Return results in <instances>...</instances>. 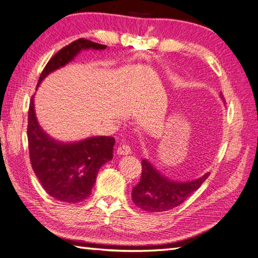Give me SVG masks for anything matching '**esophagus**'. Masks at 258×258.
Masks as SVG:
<instances>
[{"instance_id": "34e87169", "label": "esophagus", "mask_w": 258, "mask_h": 258, "mask_svg": "<svg viewBox=\"0 0 258 258\" xmlns=\"http://www.w3.org/2000/svg\"><path fill=\"white\" fill-rule=\"evenodd\" d=\"M117 154L118 155H128V154H131V147L128 145H125V144H123V145H121L117 148Z\"/></svg>"}]
</instances>
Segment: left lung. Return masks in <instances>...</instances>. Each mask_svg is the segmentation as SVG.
I'll return each instance as SVG.
<instances>
[{"label": "left lung", "instance_id": "obj_1", "mask_svg": "<svg viewBox=\"0 0 258 258\" xmlns=\"http://www.w3.org/2000/svg\"><path fill=\"white\" fill-rule=\"evenodd\" d=\"M142 168L141 180L133 188L132 199L135 206L147 212H164L181 205L210 175L207 172L196 180L173 181L161 175L146 159L142 160Z\"/></svg>", "mask_w": 258, "mask_h": 258}]
</instances>
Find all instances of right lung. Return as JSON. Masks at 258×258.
<instances>
[{
	"label": "right lung",
	"instance_id": "right-lung-1",
	"mask_svg": "<svg viewBox=\"0 0 258 258\" xmlns=\"http://www.w3.org/2000/svg\"><path fill=\"white\" fill-rule=\"evenodd\" d=\"M105 48V45L85 38L73 41L48 61L37 87L52 71L74 60L81 50H103ZM27 137L35 175L48 195L64 203H78L91 195L98 171L113 158L115 144L114 137L111 136H93L70 143L51 139L39 126L35 114L34 97L28 110Z\"/></svg>",
	"mask_w": 258,
	"mask_h": 258
}]
</instances>
